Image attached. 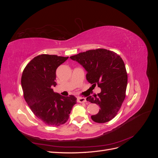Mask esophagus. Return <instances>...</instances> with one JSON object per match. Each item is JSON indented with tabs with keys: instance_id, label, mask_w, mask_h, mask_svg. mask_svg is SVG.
<instances>
[{
	"instance_id": "1",
	"label": "esophagus",
	"mask_w": 158,
	"mask_h": 158,
	"mask_svg": "<svg viewBox=\"0 0 158 158\" xmlns=\"http://www.w3.org/2000/svg\"><path fill=\"white\" fill-rule=\"evenodd\" d=\"M77 101H78V102H79V103H85V102H87V101H86V99H85V98H82V97L78 98Z\"/></svg>"
}]
</instances>
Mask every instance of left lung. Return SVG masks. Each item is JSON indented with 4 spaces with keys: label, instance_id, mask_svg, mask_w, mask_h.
I'll return each mask as SVG.
<instances>
[{
    "label": "left lung",
    "instance_id": "left-lung-1",
    "mask_svg": "<svg viewBox=\"0 0 158 158\" xmlns=\"http://www.w3.org/2000/svg\"><path fill=\"white\" fill-rule=\"evenodd\" d=\"M70 58L86 70L88 82L101 88L98 96L86 100L100 107L98 113L91 116L95 123H104L116 116L125 98L127 73L121 57L105 49L89 50Z\"/></svg>",
    "mask_w": 158,
    "mask_h": 158
}]
</instances>
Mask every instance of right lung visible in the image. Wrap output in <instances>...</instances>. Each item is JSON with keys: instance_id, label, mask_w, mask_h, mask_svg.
Masks as SVG:
<instances>
[{"instance_id": "add662e5", "label": "right lung", "mask_w": 158, "mask_h": 158, "mask_svg": "<svg viewBox=\"0 0 158 158\" xmlns=\"http://www.w3.org/2000/svg\"><path fill=\"white\" fill-rule=\"evenodd\" d=\"M69 56L41 55L34 57L23 71V96L35 115L46 125L58 127L68 121L76 98L63 96L52 89L56 83V70Z\"/></svg>"}]
</instances>
